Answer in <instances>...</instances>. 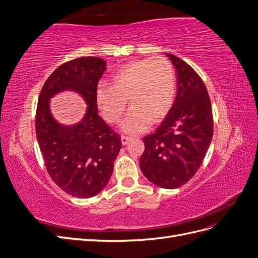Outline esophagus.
Returning a JSON list of instances; mask_svg holds the SVG:
<instances>
[{
	"mask_svg": "<svg viewBox=\"0 0 258 258\" xmlns=\"http://www.w3.org/2000/svg\"><path fill=\"white\" fill-rule=\"evenodd\" d=\"M120 141H121V144L123 145V146H126L128 143H129V141H130V139L128 138V137H121L120 138Z\"/></svg>",
	"mask_w": 258,
	"mask_h": 258,
	"instance_id": "34e87169",
	"label": "esophagus"
}]
</instances>
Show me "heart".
Returning a JSON list of instances; mask_svg holds the SVG:
<instances>
[{
	"mask_svg": "<svg viewBox=\"0 0 258 258\" xmlns=\"http://www.w3.org/2000/svg\"><path fill=\"white\" fill-rule=\"evenodd\" d=\"M175 85L174 69L166 58L134 60L113 74L112 86H98L95 101L108 123L119 121L129 101L131 110L120 129L137 136L165 120L174 103Z\"/></svg>",
	"mask_w": 258,
	"mask_h": 258,
	"instance_id": "b5f03b06",
	"label": "heart"
}]
</instances>
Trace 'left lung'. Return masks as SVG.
<instances>
[{
    "label": "left lung",
    "mask_w": 258,
    "mask_h": 258,
    "mask_svg": "<svg viewBox=\"0 0 258 258\" xmlns=\"http://www.w3.org/2000/svg\"><path fill=\"white\" fill-rule=\"evenodd\" d=\"M175 68L177 90L172 108L154 134L143 138L140 168L148 181L173 189L196 174L213 137L206 86L185 61L165 53Z\"/></svg>",
    "instance_id": "obj_1"
}]
</instances>
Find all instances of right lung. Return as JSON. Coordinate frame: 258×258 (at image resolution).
Listing matches in <instances>:
<instances>
[{
    "label": "right lung",
    "mask_w": 258,
    "mask_h": 258,
    "mask_svg": "<svg viewBox=\"0 0 258 258\" xmlns=\"http://www.w3.org/2000/svg\"><path fill=\"white\" fill-rule=\"evenodd\" d=\"M106 62L82 57L60 66L45 82L38 98L36 138L45 166L62 190L77 198H91L107 185L121 142L119 136L98 115L95 92ZM74 91L88 104L83 118L62 125L54 118L50 100L58 93Z\"/></svg>",
    "instance_id": "obj_1"
}]
</instances>
